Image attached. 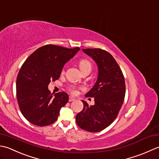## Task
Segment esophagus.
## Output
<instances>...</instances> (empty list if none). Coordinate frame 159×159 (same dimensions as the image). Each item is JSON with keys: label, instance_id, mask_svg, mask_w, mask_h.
<instances>
[{"label": "esophagus", "instance_id": "obj_1", "mask_svg": "<svg viewBox=\"0 0 159 159\" xmlns=\"http://www.w3.org/2000/svg\"><path fill=\"white\" fill-rule=\"evenodd\" d=\"M75 98H73V97H71V96H70L69 97V102H73V101H75Z\"/></svg>", "mask_w": 159, "mask_h": 159}]
</instances>
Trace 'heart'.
<instances>
[{"mask_svg": "<svg viewBox=\"0 0 159 159\" xmlns=\"http://www.w3.org/2000/svg\"><path fill=\"white\" fill-rule=\"evenodd\" d=\"M79 66L80 69L82 73L86 72V71H91L92 70V64L90 61L87 60V59H82L79 61ZM64 73V68H63L62 70H61V73ZM68 90L72 94H76L77 90V88L74 86H69L67 88Z\"/></svg>", "mask_w": 159, "mask_h": 159, "instance_id": "1", "label": "heart"}]
</instances>
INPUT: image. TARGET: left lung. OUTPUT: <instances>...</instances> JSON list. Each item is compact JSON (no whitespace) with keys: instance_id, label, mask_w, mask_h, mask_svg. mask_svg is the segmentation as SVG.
Wrapping results in <instances>:
<instances>
[{"instance_id":"obj_1","label":"left lung","mask_w":159,"mask_h":159,"mask_svg":"<svg viewBox=\"0 0 159 159\" xmlns=\"http://www.w3.org/2000/svg\"><path fill=\"white\" fill-rule=\"evenodd\" d=\"M98 66V80L86 98H94L89 106L82 100L84 108L76 115L80 128L90 132H100L114 121L124 101L125 84L122 71L111 53L101 48H83Z\"/></svg>"}]
</instances>
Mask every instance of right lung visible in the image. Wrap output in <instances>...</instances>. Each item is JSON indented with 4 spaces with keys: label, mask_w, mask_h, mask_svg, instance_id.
Instances as JSON below:
<instances>
[{
    "label": "right lung",
    "mask_w": 159,
    "mask_h": 159,
    "mask_svg": "<svg viewBox=\"0 0 159 159\" xmlns=\"http://www.w3.org/2000/svg\"><path fill=\"white\" fill-rule=\"evenodd\" d=\"M80 48H68L54 44L38 48L22 64L16 80V97L22 115L31 124L45 126L56 121L69 95H53L48 85L59 79L64 64Z\"/></svg>",
    "instance_id": "add662e5"
}]
</instances>
